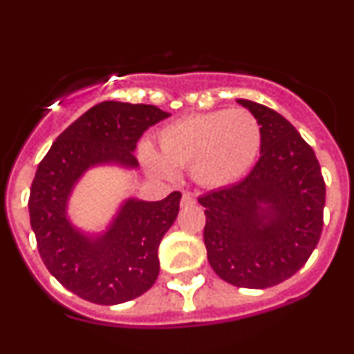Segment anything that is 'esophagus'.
Returning a JSON list of instances; mask_svg holds the SVG:
<instances>
[{"mask_svg": "<svg viewBox=\"0 0 354 354\" xmlns=\"http://www.w3.org/2000/svg\"><path fill=\"white\" fill-rule=\"evenodd\" d=\"M195 203V197L192 192H185L183 197H181V207H188V205H194Z\"/></svg>", "mask_w": 354, "mask_h": 354, "instance_id": "obj_1", "label": "esophagus"}]
</instances>
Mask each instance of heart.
<instances>
[{
    "instance_id": "obj_1",
    "label": "heart",
    "mask_w": 354,
    "mask_h": 354,
    "mask_svg": "<svg viewBox=\"0 0 354 354\" xmlns=\"http://www.w3.org/2000/svg\"><path fill=\"white\" fill-rule=\"evenodd\" d=\"M159 152L140 149L145 166L169 178L176 167H192L200 185L209 188L234 183L253 167L262 149V128L246 109H217L190 114L157 133Z\"/></svg>"
}]
</instances>
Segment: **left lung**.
I'll use <instances>...</instances> for the list:
<instances>
[{
	"label": "left lung",
	"instance_id": "8db88e82",
	"mask_svg": "<svg viewBox=\"0 0 354 354\" xmlns=\"http://www.w3.org/2000/svg\"><path fill=\"white\" fill-rule=\"evenodd\" d=\"M262 128V149L245 180L198 197L214 272L238 288L276 286L298 272L320 240L326 181L313 149L267 106L240 99Z\"/></svg>",
	"mask_w": 354,
	"mask_h": 354
}]
</instances>
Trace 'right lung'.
<instances>
[{"label": "right lung", "instance_id": "1", "mask_svg": "<svg viewBox=\"0 0 354 354\" xmlns=\"http://www.w3.org/2000/svg\"><path fill=\"white\" fill-rule=\"evenodd\" d=\"M169 113L151 104L104 101L82 114L39 162L28 197L30 226L49 272L87 301L118 305L144 295L159 274L157 248L180 210V192L159 202L128 200L111 227L87 238L66 219V200L85 169L137 166L138 138Z\"/></svg>", "mask_w": 354, "mask_h": 354}]
</instances>
